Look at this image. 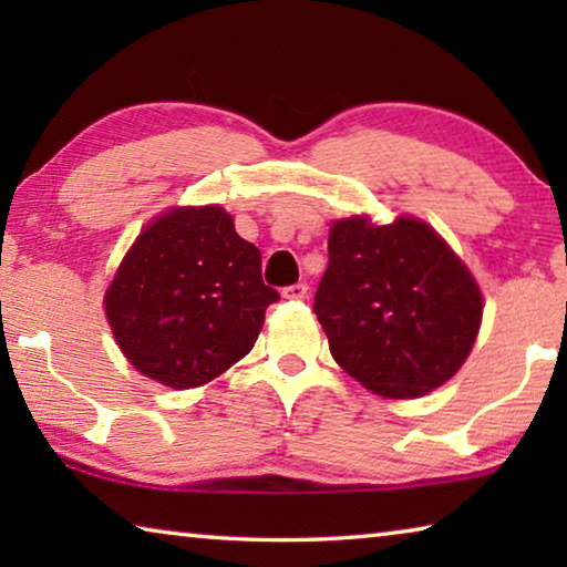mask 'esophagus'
<instances>
[{"label": "esophagus", "instance_id": "34e87169", "mask_svg": "<svg viewBox=\"0 0 567 567\" xmlns=\"http://www.w3.org/2000/svg\"><path fill=\"white\" fill-rule=\"evenodd\" d=\"M282 297H285V300H305V297H307V285L305 282H295L290 287H285Z\"/></svg>", "mask_w": 567, "mask_h": 567}]
</instances>
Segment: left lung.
Returning <instances> with one entry per match:
<instances>
[{"label": "left lung", "mask_w": 567, "mask_h": 567, "mask_svg": "<svg viewBox=\"0 0 567 567\" xmlns=\"http://www.w3.org/2000/svg\"><path fill=\"white\" fill-rule=\"evenodd\" d=\"M315 315L340 368L382 398L443 385L473 350L483 295L433 227L415 217L332 223Z\"/></svg>", "instance_id": "obj_1"}]
</instances>
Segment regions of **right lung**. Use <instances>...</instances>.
<instances>
[{"mask_svg":"<svg viewBox=\"0 0 567 567\" xmlns=\"http://www.w3.org/2000/svg\"><path fill=\"white\" fill-rule=\"evenodd\" d=\"M262 255L223 207H177L145 227L104 295L120 350L150 380L199 388L243 360L262 330Z\"/></svg>","mask_w":567,"mask_h":567,"instance_id":"right-lung-1","label":"right lung"}]
</instances>
